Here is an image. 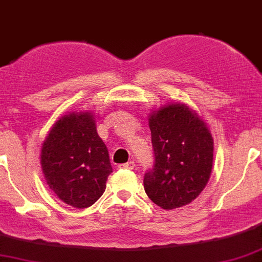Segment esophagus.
<instances>
[{"mask_svg": "<svg viewBox=\"0 0 262 262\" xmlns=\"http://www.w3.org/2000/svg\"><path fill=\"white\" fill-rule=\"evenodd\" d=\"M134 166H135L134 161H129L127 163H122V165H119L118 167L122 169H133Z\"/></svg>", "mask_w": 262, "mask_h": 262, "instance_id": "34e87169", "label": "esophagus"}]
</instances>
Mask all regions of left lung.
Segmentation results:
<instances>
[{"label":"left lung","instance_id":"8db88e82","mask_svg":"<svg viewBox=\"0 0 262 262\" xmlns=\"http://www.w3.org/2000/svg\"><path fill=\"white\" fill-rule=\"evenodd\" d=\"M155 163L144 189L157 206L173 210L199 196L210 179L213 139L206 123L184 103H168L149 116Z\"/></svg>","mask_w":262,"mask_h":262}]
</instances>
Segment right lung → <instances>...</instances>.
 <instances>
[{"label":"right lung","instance_id":"obj_1","mask_svg":"<svg viewBox=\"0 0 262 262\" xmlns=\"http://www.w3.org/2000/svg\"><path fill=\"white\" fill-rule=\"evenodd\" d=\"M40 156L46 183L63 203L85 209L105 191L112 167L93 113L71 112L59 118Z\"/></svg>","mask_w":262,"mask_h":262}]
</instances>
